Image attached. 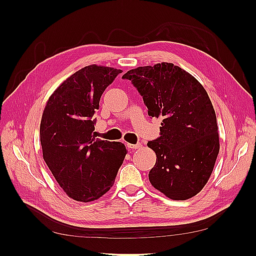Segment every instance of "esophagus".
<instances>
[{
    "label": "esophagus",
    "instance_id": "34e87169",
    "mask_svg": "<svg viewBox=\"0 0 256 256\" xmlns=\"http://www.w3.org/2000/svg\"><path fill=\"white\" fill-rule=\"evenodd\" d=\"M142 145L140 144V143H138V144H129V143H127V147L128 148H130V150H138V148H140Z\"/></svg>",
    "mask_w": 256,
    "mask_h": 256
}]
</instances>
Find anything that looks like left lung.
Returning <instances> with one entry per match:
<instances>
[{"label":"left lung","mask_w":256,"mask_h":256,"mask_svg":"<svg viewBox=\"0 0 256 256\" xmlns=\"http://www.w3.org/2000/svg\"><path fill=\"white\" fill-rule=\"evenodd\" d=\"M122 79L136 88L148 115L162 118L160 136L147 143L157 156L150 184L171 200L196 196L220 150L216 113L203 85L172 63L131 69Z\"/></svg>","instance_id":"1"}]
</instances>
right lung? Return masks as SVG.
<instances>
[{"mask_svg": "<svg viewBox=\"0 0 256 256\" xmlns=\"http://www.w3.org/2000/svg\"><path fill=\"white\" fill-rule=\"evenodd\" d=\"M120 69L90 65L72 74L49 97L40 122L44 160L60 187L79 202L111 189L127 154L120 142L95 138V120L104 90Z\"/></svg>", "mask_w": 256, "mask_h": 256, "instance_id": "right-lung-1", "label": "right lung"}]
</instances>
